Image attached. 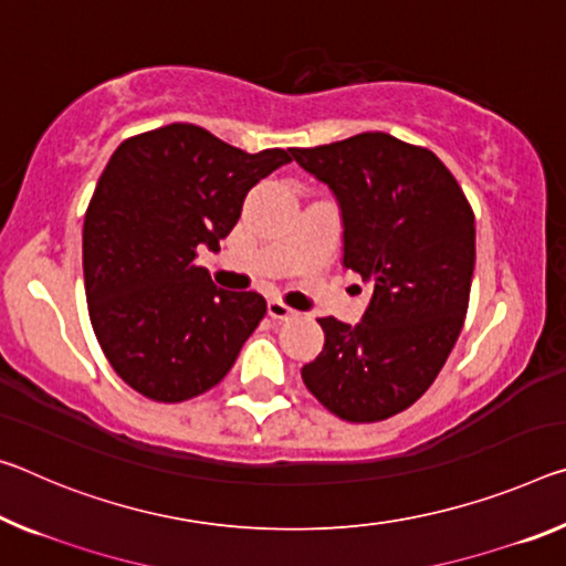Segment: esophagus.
Wrapping results in <instances>:
<instances>
[{
    "label": "esophagus",
    "mask_w": 566,
    "mask_h": 566,
    "mask_svg": "<svg viewBox=\"0 0 566 566\" xmlns=\"http://www.w3.org/2000/svg\"><path fill=\"white\" fill-rule=\"evenodd\" d=\"M266 312H269V317H272V319H290V317L297 315V312H294L292 307H286V304L280 302V300L269 302L266 304Z\"/></svg>",
    "instance_id": "esophagus-1"
}]
</instances>
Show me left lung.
Masks as SVG:
<instances>
[{"mask_svg":"<svg viewBox=\"0 0 566 566\" xmlns=\"http://www.w3.org/2000/svg\"><path fill=\"white\" fill-rule=\"evenodd\" d=\"M343 209L345 266L373 286L360 325L319 317L325 347L302 367L322 406L349 423L410 408L461 335L476 264V219L433 150L388 133L292 148Z\"/></svg>","mask_w":566,"mask_h":566,"instance_id":"left-lung-1","label":"left lung"}]
</instances>
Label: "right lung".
<instances>
[{
	"instance_id": "obj_1",
	"label": "right lung",
	"mask_w": 566,
	"mask_h": 566,
	"mask_svg": "<svg viewBox=\"0 0 566 566\" xmlns=\"http://www.w3.org/2000/svg\"><path fill=\"white\" fill-rule=\"evenodd\" d=\"M292 160L229 146L191 123L123 140L85 211L90 322L123 382L156 402L211 390L266 315L256 292H227L196 264L237 227L251 186Z\"/></svg>"
}]
</instances>
